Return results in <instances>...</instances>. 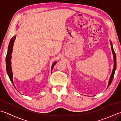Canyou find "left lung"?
<instances>
[{"label": "left lung", "instance_id": "obj_1", "mask_svg": "<svg viewBox=\"0 0 121 121\" xmlns=\"http://www.w3.org/2000/svg\"><path fill=\"white\" fill-rule=\"evenodd\" d=\"M110 43L111 45V49H112V54L113 56V59H114V65H113V70L112 71V73L111 74V76L110 77V79L109 81V83L108 85V88L109 86L110 85V84H111L113 79L114 78V73L115 72V70H116L117 68V58H116V54H115L114 49H113V45H112V43L111 41H110Z\"/></svg>", "mask_w": 121, "mask_h": 121}]
</instances>
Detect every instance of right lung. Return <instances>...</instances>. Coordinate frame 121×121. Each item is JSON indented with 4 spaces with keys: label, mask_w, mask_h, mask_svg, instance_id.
Segmentation results:
<instances>
[{
    "label": "right lung",
    "mask_w": 121,
    "mask_h": 121,
    "mask_svg": "<svg viewBox=\"0 0 121 121\" xmlns=\"http://www.w3.org/2000/svg\"><path fill=\"white\" fill-rule=\"evenodd\" d=\"M15 38H16V35H15L14 37H12L9 42L8 47V51H7V53L6 56V70H7V73L8 75L10 81H11L12 84H13V85L14 86L15 88L17 89L16 87H15V86H14L13 81V73H12V67H11V60L12 58L11 55L12 53L13 47V44H14V41L15 40ZM56 63V61H55V62H53L52 66H51V72H52L53 66H55V65Z\"/></svg>",
    "instance_id": "obj_1"
}]
</instances>
